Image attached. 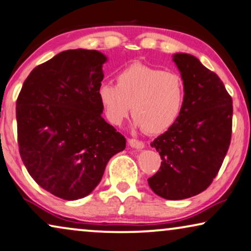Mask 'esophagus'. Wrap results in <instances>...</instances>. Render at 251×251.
Returning <instances> with one entry per match:
<instances>
[{"label":"esophagus","instance_id":"34e87169","mask_svg":"<svg viewBox=\"0 0 251 251\" xmlns=\"http://www.w3.org/2000/svg\"><path fill=\"white\" fill-rule=\"evenodd\" d=\"M128 146L135 149H142L145 147V143L136 139H128Z\"/></svg>","mask_w":251,"mask_h":251}]
</instances>
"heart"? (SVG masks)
Listing matches in <instances>:
<instances>
[{
  "label": "heart",
  "instance_id": "b5f03b06",
  "mask_svg": "<svg viewBox=\"0 0 251 251\" xmlns=\"http://www.w3.org/2000/svg\"><path fill=\"white\" fill-rule=\"evenodd\" d=\"M117 85L102 83L99 99L109 122L119 125L131 111L135 124L150 134L171 127L181 111L185 86L173 72L133 63L118 72Z\"/></svg>",
  "mask_w": 251,
  "mask_h": 251
}]
</instances>
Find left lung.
<instances>
[{
	"instance_id": "left-lung-1",
	"label": "left lung",
	"mask_w": 251,
	"mask_h": 251,
	"mask_svg": "<svg viewBox=\"0 0 251 251\" xmlns=\"http://www.w3.org/2000/svg\"><path fill=\"white\" fill-rule=\"evenodd\" d=\"M185 86L178 118L151 142L159 152L160 168L148 179L160 198L183 200L202 193L216 178L232 136V98L215 72L195 56L176 53Z\"/></svg>"
}]
</instances>
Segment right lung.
Wrapping results in <instances>:
<instances>
[{
	"instance_id": "add662e5",
	"label": "right lung",
	"mask_w": 251,
	"mask_h": 251,
	"mask_svg": "<svg viewBox=\"0 0 251 251\" xmlns=\"http://www.w3.org/2000/svg\"><path fill=\"white\" fill-rule=\"evenodd\" d=\"M106 57L59 52L32 70L17 99L19 153L29 176L59 199L89 195L126 139L102 118L99 88Z\"/></svg>"
}]
</instances>
